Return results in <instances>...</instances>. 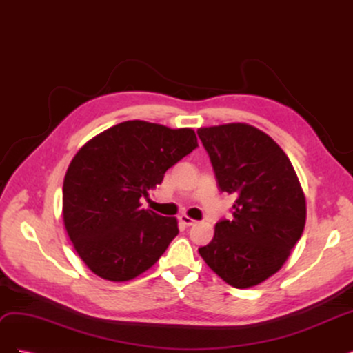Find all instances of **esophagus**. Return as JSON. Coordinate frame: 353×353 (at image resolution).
<instances>
[{
    "label": "esophagus",
    "instance_id": "1",
    "mask_svg": "<svg viewBox=\"0 0 353 353\" xmlns=\"http://www.w3.org/2000/svg\"><path fill=\"white\" fill-rule=\"evenodd\" d=\"M179 221L184 223L185 227H191V225H194V223L197 222L196 219H193V218H190V216H187V215H181L179 216Z\"/></svg>",
    "mask_w": 353,
    "mask_h": 353
}]
</instances>
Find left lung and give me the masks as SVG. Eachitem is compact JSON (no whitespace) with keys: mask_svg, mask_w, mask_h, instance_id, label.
<instances>
[{"mask_svg":"<svg viewBox=\"0 0 353 353\" xmlns=\"http://www.w3.org/2000/svg\"><path fill=\"white\" fill-rule=\"evenodd\" d=\"M221 191L236 194L232 216L199 253L232 287L258 285L279 271L302 237L306 201L290 159L248 123L200 128Z\"/></svg>","mask_w":353,"mask_h":353,"instance_id":"left-lung-1","label":"left lung"}]
</instances>
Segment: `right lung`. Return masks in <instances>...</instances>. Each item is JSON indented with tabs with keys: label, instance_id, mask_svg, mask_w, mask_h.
Here are the masks:
<instances>
[{
	"label": "right lung",
	"instance_id": "right-lung-1",
	"mask_svg": "<svg viewBox=\"0 0 353 353\" xmlns=\"http://www.w3.org/2000/svg\"><path fill=\"white\" fill-rule=\"evenodd\" d=\"M196 147L190 128L126 121L74 154L63 183V221L74 250L95 275L132 280L165 253L178 221L143 209L140 199Z\"/></svg>",
	"mask_w": 353,
	"mask_h": 353
}]
</instances>
